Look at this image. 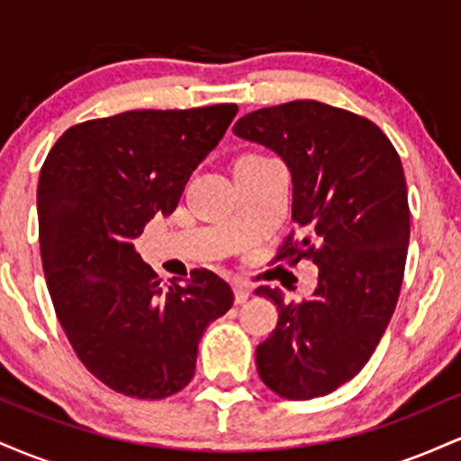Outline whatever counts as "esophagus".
Listing matches in <instances>:
<instances>
[{"mask_svg": "<svg viewBox=\"0 0 461 461\" xmlns=\"http://www.w3.org/2000/svg\"><path fill=\"white\" fill-rule=\"evenodd\" d=\"M249 294H251V290H249L247 284H240V282L234 284V301H236V303H245V301L249 299Z\"/></svg>", "mask_w": 461, "mask_h": 461, "instance_id": "1", "label": "esophagus"}]
</instances>
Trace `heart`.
Here are the masks:
<instances>
[{"instance_id": "obj_1", "label": "heart", "mask_w": 461, "mask_h": 461, "mask_svg": "<svg viewBox=\"0 0 461 461\" xmlns=\"http://www.w3.org/2000/svg\"><path fill=\"white\" fill-rule=\"evenodd\" d=\"M268 162H275V160H271V158H267V156H260V153H242V156L238 158L234 164V171L236 168L260 167V164H268Z\"/></svg>"}]
</instances>
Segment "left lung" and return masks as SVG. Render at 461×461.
<instances>
[{
    "label": "left lung",
    "instance_id": "left-lung-1",
    "mask_svg": "<svg viewBox=\"0 0 461 461\" xmlns=\"http://www.w3.org/2000/svg\"><path fill=\"white\" fill-rule=\"evenodd\" d=\"M238 139L268 147L293 176V231L275 260H312L310 299L285 303L258 345L260 379L290 401L325 396L353 379L382 340L403 284L410 205L401 158L373 121L299 99L238 119Z\"/></svg>",
    "mask_w": 461,
    "mask_h": 461
}]
</instances>
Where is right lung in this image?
<instances>
[{
    "mask_svg": "<svg viewBox=\"0 0 461 461\" xmlns=\"http://www.w3.org/2000/svg\"><path fill=\"white\" fill-rule=\"evenodd\" d=\"M236 104L130 110L68 128L41 168L39 242L58 321L99 382L131 399H167L194 375L205 327L234 303L208 268L162 288L134 240L177 208Z\"/></svg>",
    "mask_w": 461,
    "mask_h": 461,
    "instance_id": "1",
    "label": "right lung"
}]
</instances>
